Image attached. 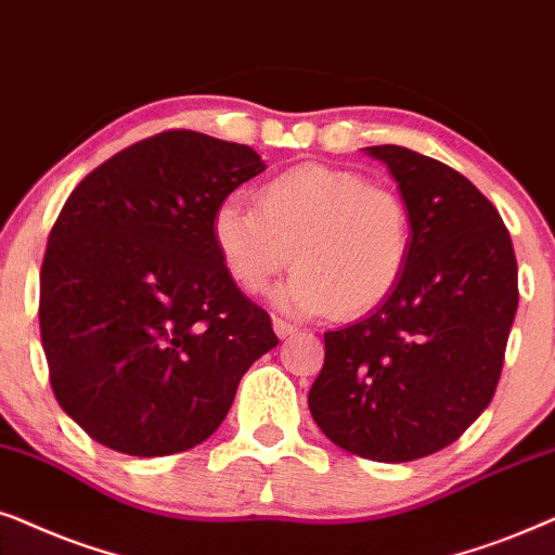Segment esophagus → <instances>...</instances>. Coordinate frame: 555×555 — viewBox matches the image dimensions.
I'll use <instances>...</instances> for the list:
<instances>
[{"instance_id": "obj_1", "label": "esophagus", "mask_w": 555, "mask_h": 555, "mask_svg": "<svg viewBox=\"0 0 555 555\" xmlns=\"http://www.w3.org/2000/svg\"><path fill=\"white\" fill-rule=\"evenodd\" d=\"M273 332H276L279 337H289V335H294V332H297V327H294V324H289V322H284V320H273Z\"/></svg>"}]
</instances>
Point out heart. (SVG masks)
<instances>
[{"mask_svg":"<svg viewBox=\"0 0 555 555\" xmlns=\"http://www.w3.org/2000/svg\"><path fill=\"white\" fill-rule=\"evenodd\" d=\"M256 205L220 203L212 241L233 282L250 294L294 261L297 271L273 294L282 312L317 317L332 309L337 320H354L401 282L411 218L393 190L350 169L301 165L263 182Z\"/></svg>","mask_w":555,"mask_h":555,"instance_id":"obj_1","label":"heart"}]
</instances>
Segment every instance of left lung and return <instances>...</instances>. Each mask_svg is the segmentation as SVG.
<instances>
[{"label":"left lung","instance_id":"left-lung-1","mask_svg":"<svg viewBox=\"0 0 555 555\" xmlns=\"http://www.w3.org/2000/svg\"><path fill=\"white\" fill-rule=\"evenodd\" d=\"M398 184L411 254L393 294L324 332L309 411L332 444L373 462H413L475 424L498 388L518 312V261L494 205L441 162L367 146Z\"/></svg>","mask_w":555,"mask_h":555}]
</instances>
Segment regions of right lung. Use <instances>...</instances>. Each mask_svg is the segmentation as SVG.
Returning a JSON list of instances; mask_svg holds the SVG:
<instances>
[{
	"instance_id": "right-lung-1",
	"label": "right lung",
	"mask_w": 555,
	"mask_h": 555,
	"mask_svg": "<svg viewBox=\"0 0 555 555\" xmlns=\"http://www.w3.org/2000/svg\"><path fill=\"white\" fill-rule=\"evenodd\" d=\"M266 169L250 146L165 131L95 167L65 201L40 271L57 403L99 444H203L250 365L279 345L212 241V212Z\"/></svg>"
}]
</instances>
